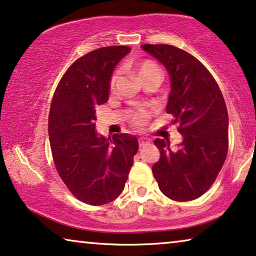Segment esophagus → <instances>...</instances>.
<instances>
[{"mask_svg": "<svg viewBox=\"0 0 256 256\" xmlns=\"http://www.w3.org/2000/svg\"><path fill=\"white\" fill-rule=\"evenodd\" d=\"M138 141H139L140 147H144L146 144H148L150 142V140L148 139V138H144V136H140L139 140H138Z\"/></svg>", "mask_w": 256, "mask_h": 256, "instance_id": "esophagus-1", "label": "esophagus"}]
</instances>
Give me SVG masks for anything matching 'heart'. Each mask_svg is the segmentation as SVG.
<instances>
[{"label":"heart","mask_w":256,"mask_h":256,"mask_svg":"<svg viewBox=\"0 0 256 256\" xmlns=\"http://www.w3.org/2000/svg\"><path fill=\"white\" fill-rule=\"evenodd\" d=\"M133 72L139 77L142 83H146L148 80L152 78L162 80V77H163L160 66H158L156 62H152V60H144V62L136 64V66L133 67ZM117 82H118V72H115V74L112 76L110 82H109V88H110V91L115 90ZM148 117L149 112L142 108L136 109V110H131L128 112L130 122L138 128L144 125Z\"/></svg>","instance_id":"obj_1"}]
</instances>
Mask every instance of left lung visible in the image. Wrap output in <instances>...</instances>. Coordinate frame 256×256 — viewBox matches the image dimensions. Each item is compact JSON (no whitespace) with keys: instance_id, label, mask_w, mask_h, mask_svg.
Listing matches in <instances>:
<instances>
[{"instance_id":"obj_1","label":"left lung","mask_w":256,"mask_h":256,"mask_svg":"<svg viewBox=\"0 0 256 256\" xmlns=\"http://www.w3.org/2000/svg\"><path fill=\"white\" fill-rule=\"evenodd\" d=\"M141 48L168 72L171 92L166 112L173 115L184 136L176 150L170 148V140H155L160 158L152 166V174L170 200H196L216 181L228 154L224 99L210 72L188 52L168 44Z\"/></svg>"}]
</instances>
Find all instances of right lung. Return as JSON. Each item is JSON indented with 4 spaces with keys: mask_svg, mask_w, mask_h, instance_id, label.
<instances>
[{
    "mask_svg": "<svg viewBox=\"0 0 256 256\" xmlns=\"http://www.w3.org/2000/svg\"><path fill=\"white\" fill-rule=\"evenodd\" d=\"M131 48L125 46L96 48L68 68L52 98L48 136L60 178L77 200L104 205L123 192L136 136L120 133L112 139L96 131V107L106 104L116 64Z\"/></svg>",
    "mask_w": 256,
    "mask_h": 256,
    "instance_id": "right-lung-1",
    "label": "right lung"
}]
</instances>
